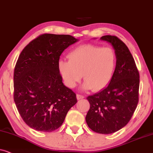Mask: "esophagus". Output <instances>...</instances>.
I'll use <instances>...</instances> for the list:
<instances>
[{
	"mask_svg": "<svg viewBox=\"0 0 153 153\" xmlns=\"http://www.w3.org/2000/svg\"><path fill=\"white\" fill-rule=\"evenodd\" d=\"M85 97L83 95H81V94H77V99H78V100H80V99H84Z\"/></svg>",
	"mask_w": 153,
	"mask_h": 153,
	"instance_id": "esophagus-1",
	"label": "esophagus"
}]
</instances>
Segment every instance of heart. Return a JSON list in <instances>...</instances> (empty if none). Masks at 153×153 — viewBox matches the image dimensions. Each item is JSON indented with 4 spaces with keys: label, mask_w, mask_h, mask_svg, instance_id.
I'll list each match as a JSON object with an SVG mask.
<instances>
[{
    "label": "heart",
    "mask_w": 153,
    "mask_h": 153,
    "mask_svg": "<svg viewBox=\"0 0 153 153\" xmlns=\"http://www.w3.org/2000/svg\"><path fill=\"white\" fill-rule=\"evenodd\" d=\"M68 62L61 60L59 71L64 84L73 88L82 78L83 87L94 91L102 90L113 79L117 66V55L113 48L86 44L68 52Z\"/></svg>",
    "instance_id": "b5f03b06"
}]
</instances>
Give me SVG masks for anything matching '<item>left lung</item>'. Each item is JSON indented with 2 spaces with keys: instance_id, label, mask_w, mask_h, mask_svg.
I'll use <instances>...</instances> for the list:
<instances>
[{
  "instance_id": "1",
  "label": "left lung",
  "mask_w": 153,
  "mask_h": 153,
  "mask_svg": "<svg viewBox=\"0 0 153 153\" xmlns=\"http://www.w3.org/2000/svg\"><path fill=\"white\" fill-rule=\"evenodd\" d=\"M101 39L115 49L117 66L108 87L87 97L90 107L85 119L92 131L108 134L123 128L133 116L138 103L140 76L131 52L120 38L104 36Z\"/></svg>"
}]
</instances>
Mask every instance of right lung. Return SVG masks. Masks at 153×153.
<instances>
[{"label": "right lung", "instance_id": "right-lung-1", "mask_svg": "<svg viewBox=\"0 0 153 153\" xmlns=\"http://www.w3.org/2000/svg\"><path fill=\"white\" fill-rule=\"evenodd\" d=\"M77 41L70 35L44 33L22 51L14 71V101L32 129H57L78 101L74 91L63 84L58 68L62 53Z\"/></svg>", "mask_w": 153, "mask_h": 153}]
</instances>
